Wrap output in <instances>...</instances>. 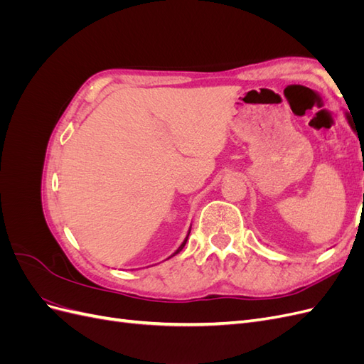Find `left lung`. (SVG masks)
<instances>
[{
    "instance_id": "obj_1",
    "label": "left lung",
    "mask_w": 364,
    "mask_h": 364,
    "mask_svg": "<svg viewBox=\"0 0 364 364\" xmlns=\"http://www.w3.org/2000/svg\"><path fill=\"white\" fill-rule=\"evenodd\" d=\"M346 119H348V123H349V126L352 127V119H350V115H349V114H346ZM352 129H354V127H352Z\"/></svg>"
}]
</instances>
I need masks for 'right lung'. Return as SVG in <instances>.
I'll use <instances>...</instances> for the list:
<instances>
[{"label":"right lung","instance_id":"1","mask_svg":"<svg viewBox=\"0 0 364 364\" xmlns=\"http://www.w3.org/2000/svg\"><path fill=\"white\" fill-rule=\"evenodd\" d=\"M190 230H191V229H190ZM190 230H188V235H190ZM188 235H186V238L183 240V243H182V245L179 246V249H178V250H176V252L173 253V255H171V257H174V255H176V253H179V252H181L182 249H183V246H185V243H186V240H188Z\"/></svg>","mask_w":364,"mask_h":364}]
</instances>
